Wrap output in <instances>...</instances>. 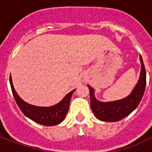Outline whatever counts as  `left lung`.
Masks as SVG:
<instances>
[{
	"mask_svg": "<svg viewBox=\"0 0 152 152\" xmlns=\"http://www.w3.org/2000/svg\"><path fill=\"white\" fill-rule=\"evenodd\" d=\"M142 64L139 80L133 91L124 99L113 102H100L95 99L94 89L88 86L90 94V106L93 113L96 117L102 121L115 122L122 120L137 108L144 94L146 88V70L143 61L140 55Z\"/></svg>",
	"mask_w": 152,
	"mask_h": 152,
	"instance_id": "8db88e82",
	"label": "left lung"
}]
</instances>
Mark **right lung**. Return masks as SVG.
Listing matches in <instances>:
<instances>
[{
  "mask_svg": "<svg viewBox=\"0 0 152 152\" xmlns=\"http://www.w3.org/2000/svg\"><path fill=\"white\" fill-rule=\"evenodd\" d=\"M10 82L11 86L12 93L15 97L16 103L23 114L38 124L45 125V126H53L60 124L65 119L66 115L69 109L70 101L72 94L75 89L68 93L62 101H60L58 104L51 107H37V106L31 105L28 102H24L23 99L18 95L15 91L13 82H12L11 76H10Z\"/></svg>",
  "mask_w": 152,
  "mask_h": 152,
  "instance_id": "obj_1",
  "label": "right lung"
}]
</instances>
